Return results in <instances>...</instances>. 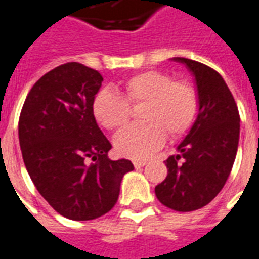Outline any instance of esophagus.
<instances>
[{
    "label": "esophagus",
    "instance_id": "esophagus-1",
    "mask_svg": "<svg viewBox=\"0 0 259 259\" xmlns=\"http://www.w3.org/2000/svg\"><path fill=\"white\" fill-rule=\"evenodd\" d=\"M146 163H148L146 160H134V161H132V164H134V167H135V168H141V167H143V165H146Z\"/></svg>",
    "mask_w": 259,
    "mask_h": 259
}]
</instances>
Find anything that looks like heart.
Here are the masks:
<instances>
[{
    "label": "heart",
    "mask_w": 259,
    "mask_h": 259,
    "mask_svg": "<svg viewBox=\"0 0 259 259\" xmlns=\"http://www.w3.org/2000/svg\"><path fill=\"white\" fill-rule=\"evenodd\" d=\"M122 91V96L111 90L99 91L92 111L105 128L120 130L130 120V105H143L139 113L143 122L132 124L114 138V148L124 157H148L163 146L165 134L171 139L184 137L196 120L199 95L189 81L149 70L125 80Z\"/></svg>",
    "instance_id": "b5f03b06"
}]
</instances>
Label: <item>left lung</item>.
Here are the masks:
<instances>
[{
    "instance_id": "obj_1",
    "label": "left lung",
    "mask_w": 259,
    "mask_h": 259,
    "mask_svg": "<svg viewBox=\"0 0 259 259\" xmlns=\"http://www.w3.org/2000/svg\"><path fill=\"white\" fill-rule=\"evenodd\" d=\"M193 74L199 113L178 154L165 160L168 175L156 186L160 203L188 212L204 207L220 193L235 163L240 116L233 95L218 71L196 60L174 58Z\"/></svg>"
}]
</instances>
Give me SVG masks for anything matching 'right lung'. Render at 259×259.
<instances>
[{"mask_svg": "<svg viewBox=\"0 0 259 259\" xmlns=\"http://www.w3.org/2000/svg\"><path fill=\"white\" fill-rule=\"evenodd\" d=\"M99 71L69 62L39 78L19 117L24 165L39 194L73 221H90L117 203L130 160L107 157L110 142L96 124L92 102Z\"/></svg>", "mask_w": 259, "mask_h": 259, "instance_id": "right-lung-1", "label": "right lung"}]
</instances>
